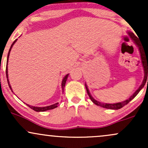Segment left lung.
<instances>
[{
  "mask_svg": "<svg viewBox=\"0 0 148 148\" xmlns=\"http://www.w3.org/2000/svg\"><path fill=\"white\" fill-rule=\"evenodd\" d=\"M128 35H130V38L133 40V42H134L136 45L138 47V50H139V53H140V58H141V63L143 65V70H144V79L143 80V82L141 85L139 86V88L138 89L136 90L135 92L132 95V96L130 97L129 99H127L125 101H121V102H118V103H101L99 101H97L96 99H95L94 98L92 97L91 95V94L90 93L89 90H88V86L87 84H85V86H86V91H87V93L89 96L90 99H91V101H92L95 104H96L97 106H99L101 107H103V108H108V109H113V110H118L120 109V108H123L124 106L127 105L131 100H132L138 94L139 92L140 91V90L142 89L145 86V83L147 82V84H148V79H147V73H148V49L147 48H145L144 47V45H143L141 43V42H140V40H138V38L132 32L128 31L127 32Z\"/></svg>",
  "mask_w": 148,
  "mask_h": 148,
  "instance_id": "left-lung-1",
  "label": "left lung"
}]
</instances>
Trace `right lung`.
I'll list each match as a JSON object with an SVG mask.
<instances>
[{
    "instance_id": "add662e5",
    "label": "right lung",
    "mask_w": 148,
    "mask_h": 148,
    "mask_svg": "<svg viewBox=\"0 0 148 148\" xmlns=\"http://www.w3.org/2000/svg\"><path fill=\"white\" fill-rule=\"evenodd\" d=\"M16 40H17V39L16 40H15L14 42H13L12 44L11 47H10V49L9 50V52H8V58H7V65H6V76H7V79H8V85H9V87L10 89H11V90L12 91V87L11 86H10V81H9V79H8V60H9V56H10V51H11L12 50V48L13 45H14L15 42H16ZM69 76V74H67V75H65L64 76V78L62 79V84H61V87H62V92H64V86H65V84H66V81H67V77H68ZM13 92V91H12ZM58 103H54V104H52V105H50V106H43V107H38V106H30L29 104H26L27 106L28 107H30L31 109L34 110V111H37V112H44V111H49V110H51V109H53V108H56L58 106Z\"/></svg>"
}]
</instances>
